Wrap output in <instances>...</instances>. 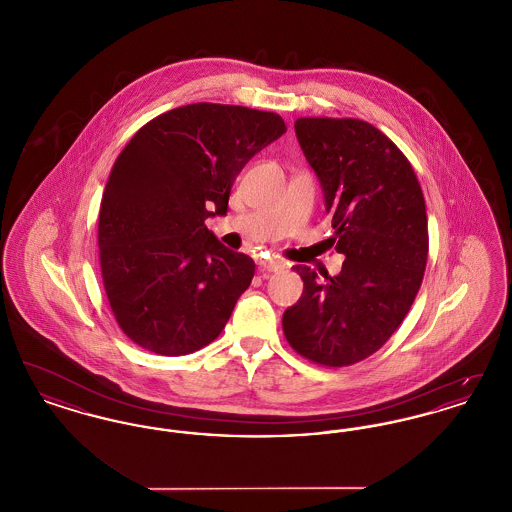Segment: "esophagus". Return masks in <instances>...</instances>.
<instances>
[{
	"label": "esophagus",
	"instance_id": "1",
	"mask_svg": "<svg viewBox=\"0 0 512 512\" xmlns=\"http://www.w3.org/2000/svg\"><path fill=\"white\" fill-rule=\"evenodd\" d=\"M284 263L282 261H278V259H268V261H263L261 263V272L263 274H268V272H278V270H284Z\"/></svg>",
	"mask_w": 512,
	"mask_h": 512
}]
</instances>
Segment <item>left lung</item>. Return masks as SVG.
Returning <instances> with one entry per match:
<instances>
[{
    "label": "left lung",
    "mask_w": 512,
    "mask_h": 512,
    "mask_svg": "<svg viewBox=\"0 0 512 512\" xmlns=\"http://www.w3.org/2000/svg\"><path fill=\"white\" fill-rule=\"evenodd\" d=\"M295 134L332 213L338 276L293 270L303 295L282 328L293 351L340 368L376 353L407 317L428 261V219L409 159L361 119L301 117Z\"/></svg>",
    "instance_id": "8db88e82"
}]
</instances>
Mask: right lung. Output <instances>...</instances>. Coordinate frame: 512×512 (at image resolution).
<instances>
[{
  "instance_id": "add662e5",
  "label": "right lung",
  "mask_w": 512,
  "mask_h": 512,
  "mask_svg": "<svg viewBox=\"0 0 512 512\" xmlns=\"http://www.w3.org/2000/svg\"><path fill=\"white\" fill-rule=\"evenodd\" d=\"M284 132L276 113L203 101L151 119L124 146L99 205V267L136 345L178 357L219 338L255 263L205 220L226 213L245 163Z\"/></svg>"
}]
</instances>
